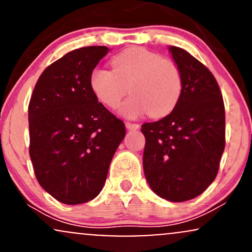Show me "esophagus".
I'll use <instances>...</instances> for the list:
<instances>
[{"label": "esophagus", "instance_id": "esophagus-1", "mask_svg": "<svg viewBox=\"0 0 252 252\" xmlns=\"http://www.w3.org/2000/svg\"><path fill=\"white\" fill-rule=\"evenodd\" d=\"M126 129H129V130H137L138 128H140V126H138V124L130 123V122H126Z\"/></svg>", "mask_w": 252, "mask_h": 252}]
</instances>
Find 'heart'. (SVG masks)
I'll return each mask as SVG.
<instances>
[{
  "instance_id": "1",
  "label": "heart",
  "mask_w": 252,
  "mask_h": 252,
  "mask_svg": "<svg viewBox=\"0 0 252 252\" xmlns=\"http://www.w3.org/2000/svg\"><path fill=\"white\" fill-rule=\"evenodd\" d=\"M111 70L97 66L90 74V89L103 105L116 109L128 92L120 112L136 118L149 112L152 117L169 114L180 99L182 76L174 63L142 47L121 52L111 59Z\"/></svg>"
}]
</instances>
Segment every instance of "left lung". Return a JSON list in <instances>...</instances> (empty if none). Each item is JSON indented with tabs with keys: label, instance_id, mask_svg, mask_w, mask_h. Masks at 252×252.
Returning <instances> with one entry per match:
<instances>
[{
	"label": "left lung",
	"instance_id": "8db88e82",
	"mask_svg": "<svg viewBox=\"0 0 252 252\" xmlns=\"http://www.w3.org/2000/svg\"><path fill=\"white\" fill-rule=\"evenodd\" d=\"M169 52L182 92L168 116L142 126L143 170L156 194L181 202L200 195L216 179L225 148V108L209 68L180 47L169 46Z\"/></svg>",
	"mask_w": 252,
	"mask_h": 252
}]
</instances>
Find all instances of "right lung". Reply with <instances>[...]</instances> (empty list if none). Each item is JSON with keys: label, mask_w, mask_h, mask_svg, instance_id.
I'll return each mask as SVG.
<instances>
[{"label": "right lung", "mask_w": 252, "mask_h": 252, "mask_svg": "<svg viewBox=\"0 0 252 252\" xmlns=\"http://www.w3.org/2000/svg\"><path fill=\"white\" fill-rule=\"evenodd\" d=\"M105 46L68 52L42 72L28 106L30 155L40 186L58 201L94 199L126 126L92 94L90 74Z\"/></svg>", "instance_id": "add662e5"}]
</instances>
